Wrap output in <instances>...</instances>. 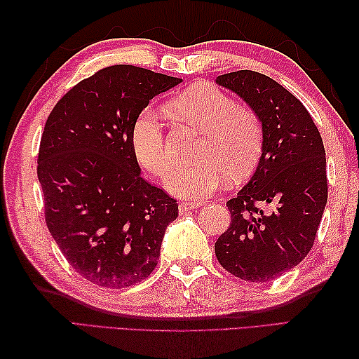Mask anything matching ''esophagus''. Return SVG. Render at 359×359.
<instances>
[{
  "instance_id": "esophagus-1",
  "label": "esophagus",
  "mask_w": 359,
  "mask_h": 359,
  "mask_svg": "<svg viewBox=\"0 0 359 359\" xmlns=\"http://www.w3.org/2000/svg\"><path fill=\"white\" fill-rule=\"evenodd\" d=\"M201 205H202L201 202H182L179 205V210H180V212H188V211H191V210L199 208Z\"/></svg>"
}]
</instances>
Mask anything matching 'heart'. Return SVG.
Instances as JSON below:
<instances>
[{
	"instance_id": "obj_1",
	"label": "heart",
	"mask_w": 359,
	"mask_h": 359,
	"mask_svg": "<svg viewBox=\"0 0 359 359\" xmlns=\"http://www.w3.org/2000/svg\"><path fill=\"white\" fill-rule=\"evenodd\" d=\"M175 116L205 134L194 166H179L168 174L165 187L184 199L199 201L224 185L226 174L241 179L253 170L262 149V125L256 114L238 106L210 83H199L168 104ZM133 148L137 162L162 177L172 162L160 114L147 108L133 125Z\"/></svg>"
}]
</instances>
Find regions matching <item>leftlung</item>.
Wrapping results in <instances>:
<instances>
[{
    "instance_id": "left-lung-1",
    "label": "left lung",
    "mask_w": 359,
    "mask_h": 359,
    "mask_svg": "<svg viewBox=\"0 0 359 359\" xmlns=\"http://www.w3.org/2000/svg\"><path fill=\"white\" fill-rule=\"evenodd\" d=\"M216 83L238 94L262 125V154L248 184L226 202L231 224L215 243L216 257L236 278L269 282L313 247L327 203L325 149L309 111L278 81L238 71Z\"/></svg>"
}]
</instances>
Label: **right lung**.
<instances>
[{"label": "right lung", "instance_id": "add662e5", "mask_svg": "<svg viewBox=\"0 0 359 359\" xmlns=\"http://www.w3.org/2000/svg\"><path fill=\"white\" fill-rule=\"evenodd\" d=\"M182 79L131 65L80 81L49 114L38 151L46 225L80 276L123 288L156 269L179 205L140 175L133 125Z\"/></svg>", "mask_w": 359, "mask_h": 359}]
</instances>
